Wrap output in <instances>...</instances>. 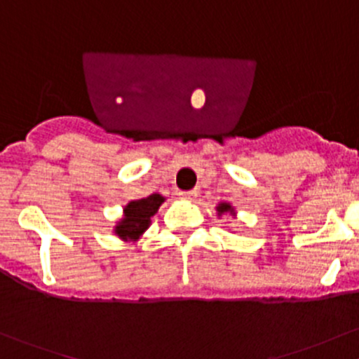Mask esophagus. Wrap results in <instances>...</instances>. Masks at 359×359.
I'll return each mask as SVG.
<instances>
[{
	"mask_svg": "<svg viewBox=\"0 0 359 359\" xmlns=\"http://www.w3.org/2000/svg\"><path fill=\"white\" fill-rule=\"evenodd\" d=\"M179 196L182 198V200H194V198L198 196V191H179Z\"/></svg>",
	"mask_w": 359,
	"mask_h": 359,
	"instance_id": "esophagus-1",
	"label": "esophagus"
}]
</instances>
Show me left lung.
<instances>
[{
  "instance_id": "1",
  "label": "left lung",
  "mask_w": 359,
  "mask_h": 359,
  "mask_svg": "<svg viewBox=\"0 0 359 359\" xmlns=\"http://www.w3.org/2000/svg\"><path fill=\"white\" fill-rule=\"evenodd\" d=\"M217 212H219V215H222V213H227V212L234 215V208L229 205V203H220V205L217 206Z\"/></svg>"
}]
</instances>
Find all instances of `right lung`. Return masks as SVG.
<instances>
[{
	"label": "right lung",
	"mask_w": 359,
	"mask_h": 359,
	"mask_svg": "<svg viewBox=\"0 0 359 359\" xmlns=\"http://www.w3.org/2000/svg\"><path fill=\"white\" fill-rule=\"evenodd\" d=\"M165 198L151 194L142 200L130 201L123 210V219L114 226V234L123 241H137L151 226V217L158 212Z\"/></svg>",
	"instance_id": "1"
}]
</instances>
